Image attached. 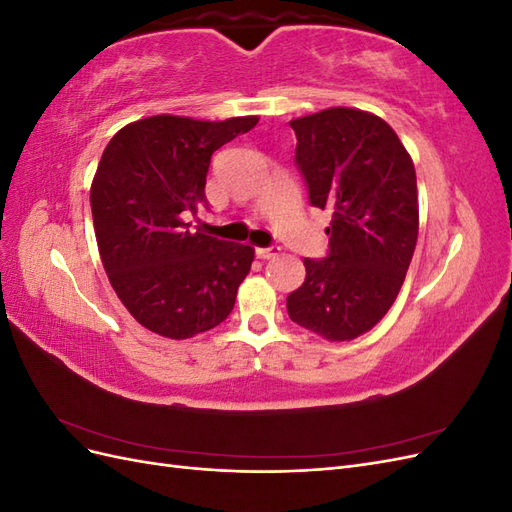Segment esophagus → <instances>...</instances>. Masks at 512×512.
Instances as JSON below:
<instances>
[{"label": "esophagus", "mask_w": 512, "mask_h": 512, "mask_svg": "<svg viewBox=\"0 0 512 512\" xmlns=\"http://www.w3.org/2000/svg\"><path fill=\"white\" fill-rule=\"evenodd\" d=\"M280 247L277 245H269V247H256V256L258 258H262V260H269V258H275V256H280Z\"/></svg>", "instance_id": "obj_1"}]
</instances>
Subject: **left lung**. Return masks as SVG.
Segmentation results:
<instances>
[{
	"label": "left lung",
	"instance_id": "obj_1",
	"mask_svg": "<svg viewBox=\"0 0 512 512\" xmlns=\"http://www.w3.org/2000/svg\"><path fill=\"white\" fill-rule=\"evenodd\" d=\"M290 128L309 203L333 218L329 254L305 258L288 316L344 342L376 327L406 280L418 237L414 164L389 123L356 108H327Z\"/></svg>",
	"mask_w": 512,
	"mask_h": 512
}]
</instances>
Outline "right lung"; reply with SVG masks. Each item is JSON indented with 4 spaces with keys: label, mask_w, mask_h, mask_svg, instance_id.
<instances>
[{
    "label": "right lung",
    "mask_w": 512,
    "mask_h": 512,
    "mask_svg": "<svg viewBox=\"0 0 512 512\" xmlns=\"http://www.w3.org/2000/svg\"><path fill=\"white\" fill-rule=\"evenodd\" d=\"M258 117L198 121L156 115L119 130L91 183L104 271L145 329L188 339L228 318L254 247L190 232L185 215L209 209L211 156Z\"/></svg>",
    "instance_id": "add662e5"
}]
</instances>
